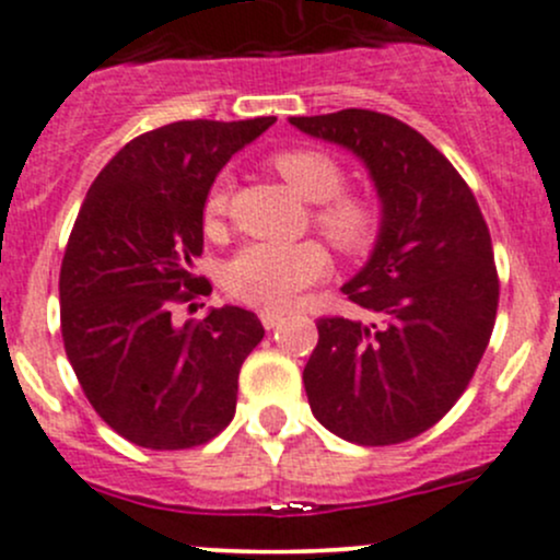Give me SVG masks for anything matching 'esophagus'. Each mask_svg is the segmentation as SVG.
I'll return each instance as SVG.
<instances>
[{
    "mask_svg": "<svg viewBox=\"0 0 560 560\" xmlns=\"http://www.w3.org/2000/svg\"><path fill=\"white\" fill-rule=\"evenodd\" d=\"M259 319H262L265 328L273 330L284 323V312H276V308H262V312H259Z\"/></svg>",
    "mask_w": 560,
    "mask_h": 560,
    "instance_id": "34e87169",
    "label": "esophagus"
}]
</instances>
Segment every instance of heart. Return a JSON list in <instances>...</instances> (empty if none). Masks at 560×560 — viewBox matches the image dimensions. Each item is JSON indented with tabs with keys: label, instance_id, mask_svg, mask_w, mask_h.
<instances>
[{
	"label": "heart",
	"instance_id": "heart-1",
	"mask_svg": "<svg viewBox=\"0 0 560 560\" xmlns=\"http://www.w3.org/2000/svg\"><path fill=\"white\" fill-rule=\"evenodd\" d=\"M273 166L287 186L306 202L317 205L314 226L339 252L361 254L374 243L380 210L363 194L341 191L345 170L339 161L314 148H292L273 155ZM230 210V180L219 177L205 197V230L219 232ZM328 254L306 241L295 246L252 243L243 246L224 268V287L232 298L262 308H287L306 287L328 273Z\"/></svg>",
	"mask_w": 560,
	"mask_h": 560
}]
</instances>
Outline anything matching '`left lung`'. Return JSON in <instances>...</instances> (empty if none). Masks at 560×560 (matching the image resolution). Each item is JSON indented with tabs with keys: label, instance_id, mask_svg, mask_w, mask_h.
Instances as JSON below:
<instances>
[{
	"label": "left lung",
	"instance_id": "8db88e82",
	"mask_svg": "<svg viewBox=\"0 0 560 560\" xmlns=\"http://www.w3.org/2000/svg\"><path fill=\"white\" fill-rule=\"evenodd\" d=\"M290 122L355 153L383 205L372 257L341 287L374 319H319L308 405L358 446L405 443L452 410L490 345L501 295L490 230L452 161L401 119L341 108Z\"/></svg>",
	"mask_w": 560,
	"mask_h": 560
}]
</instances>
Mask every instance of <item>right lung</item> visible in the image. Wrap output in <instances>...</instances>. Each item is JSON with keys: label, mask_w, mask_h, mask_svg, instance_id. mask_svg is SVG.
Instances as JSON below:
<instances>
[{"label": "right lung", "mask_w": 560, "mask_h": 560, "mask_svg": "<svg viewBox=\"0 0 560 560\" xmlns=\"http://www.w3.org/2000/svg\"><path fill=\"white\" fill-rule=\"evenodd\" d=\"M273 122L183 119L148 130L86 191L59 270L62 341L90 405L136 446H202L235 416L237 374L262 323L224 306L177 325L175 306L210 295L194 262L215 175Z\"/></svg>", "instance_id": "obj_1"}]
</instances>
